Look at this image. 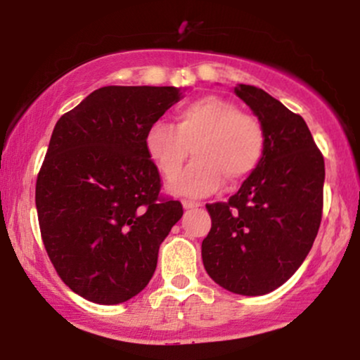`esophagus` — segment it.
Wrapping results in <instances>:
<instances>
[{
    "label": "esophagus",
    "instance_id": "obj_1",
    "mask_svg": "<svg viewBox=\"0 0 360 360\" xmlns=\"http://www.w3.org/2000/svg\"><path fill=\"white\" fill-rule=\"evenodd\" d=\"M183 206L184 210H193V208H200V206H203L201 203H198V201H189V200H183Z\"/></svg>",
    "mask_w": 360,
    "mask_h": 360
}]
</instances>
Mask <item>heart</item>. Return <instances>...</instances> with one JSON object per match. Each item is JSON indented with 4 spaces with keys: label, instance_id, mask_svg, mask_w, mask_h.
<instances>
[{
    "label": "heart",
    "instance_id": "b5f03b06",
    "mask_svg": "<svg viewBox=\"0 0 360 360\" xmlns=\"http://www.w3.org/2000/svg\"><path fill=\"white\" fill-rule=\"evenodd\" d=\"M266 135L254 115L243 113L230 100L203 96L186 103L176 113V127L157 122L148 127L146 148L152 162L171 183L174 193L203 196L217 191L221 181L242 183L257 169Z\"/></svg>",
    "mask_w": 360,
    "mask_h": 360
}]
</instances>
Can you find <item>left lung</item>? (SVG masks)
I'll return each mask as SVG.
<instances>
[{
  "label": "left lung",
  "mask_w": 360,
  "mask_h": 360,
  "mask_svg": "<svg viewBox=\"0 0 360 360\" xmlns=\"http://www.w3.org/2000/svg\"><path fill=\"white\" fill-rule=\"evenodd\" d=\"M235 94L259 118L266 146L229 201L206 205L212 230L201 257L221 288L260 296L286 283L311 250L323 212L325 162L300 115L255 86L238 84Z\"/></svg>",
  "instance_id": "1"
}]
</instances>
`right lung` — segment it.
<instances>
[{
	"label": "right lung",
	"instance_id": "obj_1",
	"mask_svg": "<svg viewBox=\"0 0 360 360\" xmlns=\"http://www.w3.org/2000/svg\"><path fill=\"white\" fill-rule=\"evenodd\" d=\"M181 100L174 86H105L62 115L37 177L49 259L84 300L118 304L154 276L159 247L183 217L160 196L148 127Z\"/></svg>",
	"mask_w": 360,
	"mask_h": 360
}]
</instances>
